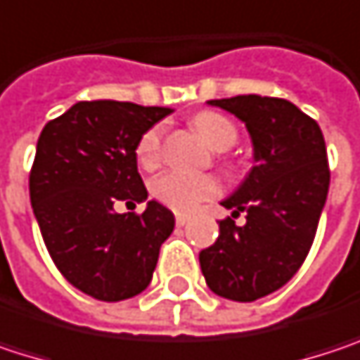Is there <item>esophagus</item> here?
Returning a JSON list of instances; mask_svg holds the SVG:
<instances>
[{"instance_id":"obj_1","label":"esophagus","mask_w":360,"mask_h":360,"mask_svg":"<svg viewBox=\"0 0 360 360\" xmlns=\"http://www.w3.org/2000/svg\"><path fill=\"white\" fill-rule=\"evenodd\" d=\"M187 221H189V217H187V214H177V217H175V223H177V227L187 225Z\"/></svg>"}]
</instances>
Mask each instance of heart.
Returning <instances> with one entry per match:
<instances>
[{"instance_id": "1", "label": "heart", "mask_w": 360, "mask_h": 360, "mask_svg": "<svg viewBox=\"0 0 360 360\" xmlns=\"http://www.w3.org/2000/svg\"><path fill=\"white\" fill-rule=\"evenodd\" d=\"M195 131L217 152H225L238 143L236 124L219 112H200L193 118ZM135 158L141 169H154L162 158V129H148L135 146ZM152 198L175 212H191L202 202L219 195L221 183L210 175H187V173H165L152 181Z\"/></svg>"}]
</instances>
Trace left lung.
<instances>
[{"label":"left lung","mask_w":360,"mask_h":360,"mask_svg":"<svg viewBox=\"0 0 360 360\" xmlns=\"http://www.w3.org/2000/svg\"><path fill=\"white\" fill-rule=\"evenodd\" d=\"M246 122L254 167L223 202L233 208L219 223L217 242L200 252L208 288L236 302L258 300L285 285L313 246L329 189L325 139L315 118L281 98L210 100ZM242 212L247 223L233 218Z\"/></svg>","instance_id":"8db88e82"}]
</instances>
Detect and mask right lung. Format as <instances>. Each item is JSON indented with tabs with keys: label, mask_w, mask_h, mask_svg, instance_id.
<instances>
[{
	"label": "right lung",
	"mask_w": 360,
	"mask_h": 360,
	"mask_svg": "<svg viewBox=\"0 0 360 360\" xmlns=\"http://www.w3.org/2000/svg\"><path fill=\"white\" fill-rule=\"evenodd\" d=\"M169 108L131 102H79L49 120L37 141L29 193L45 248L68 283L118 302L143 292L175 217L158 202L118 214L122 202L148 200L137 173V139Z\"/></svg>",
	"instance_id": "1"
}]
</instances>
